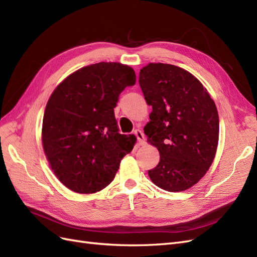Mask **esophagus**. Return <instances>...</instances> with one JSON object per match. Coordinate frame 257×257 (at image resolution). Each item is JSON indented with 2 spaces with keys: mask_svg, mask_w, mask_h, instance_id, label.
Returning a JSON list of instances; mask_svg holds the SVG:
<instances>
[{
  "mask_svg": "<svg viewBox=\"0 0 257 257\" xmlns=\"http://www.w3.org/2000/svg\"><path fill=\"white\" fill-rule=\"evenodd\" d=\"M134 134H135V136L138 139V144L139 145H145L146 142H145V135H144L143 132L141 130H135Z\"/></svg>",
  "mask_w": 257,
  "mask_h": 257,
  "instance_id": "esophagus-1",
  "label": "esophagus"
}]
</instances>
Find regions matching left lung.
Masks as SVG:
<instances>
[{"instance_id": "obj_1", "label": "left lung", "mask_w": 257, "mask_h": 257, "mask_svg": "<svg viewBox=\"0 0 257 257\" xmlns=\"http://www.w3.org/2000/svg\"><path fill=\"white\" fill-rule=\"evenodd\" d=\"M139 85L152 107L145 134L158 148L160 162L148 170L152 182L168 192L191 188L211 166L219 142V114L206 88L185 69L150 63Z\"/></svg>"}]
</instances>
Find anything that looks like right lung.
I'll list each match as a JSON object with an SVG mask.
<instances>
[{"label": "right lung", "mask_w": 257, "mask_h": 257, "mask_svg": "<svg viewBox=\"0 0 257 257\" xmlns=\"http://www.w3.org/2000/svg\"><path fill=\"white\" fill-rule=\"evenodd\" d=\"M134 69L120 63L92 64L76 71L51 94L43 119V147L54 175L76 193L109 184L135 135L119 133L113 108Z\"/></svg>", "instance_id": "1"}]
</instances>
